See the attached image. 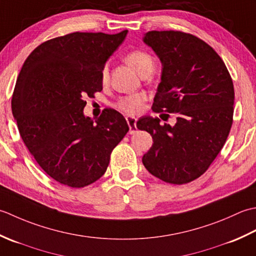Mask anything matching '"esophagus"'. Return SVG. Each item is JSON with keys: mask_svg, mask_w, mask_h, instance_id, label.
Listing matches in <instances>:
<instances>
[{"mask_svg": "<svg viewBox=\"0 0 256 256\" xmlns=\"http://www.w3.org/2000/svg\"><path fill=\"white\" fill-rule=\"evenodd\" d=\"M126 120H127V124L129 126V134H134L137 132V127H136V124H137V118L134 117H126Z\"/></svg>", "mask_w": 256, "mask_h": 256, "instance_id": "esophagus-1", "label": "esophagus"}]
</instances>
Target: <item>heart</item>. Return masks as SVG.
<instances>
[{
    "mask_svg": "<svg viewBox=\"0 0 256 256\" xmlns=\"http://www.w3.org/2000/svg\"><path fill=\"white\" fill-rule=\"evenodd\" d=\"M124 60L132 68L142 76L144 72H152L154 66V60L148 52L142 50H134L129 52L124 57ZM107 78V70H102V80H105ZM144 95L142 94H134V95L124 96L119 99L117 102V107L120 110L127 114H137L142 109V105L144 102Z\"/></svg>",
    "mask_w": 256,
    "mask_h": 256,
    "instance_id": "obj_1",
    "label": "heart"
}]
</instances>
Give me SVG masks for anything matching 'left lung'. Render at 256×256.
Instances as JSON below:
<instances>
[{"mask_svg": "<svg viewBox=\"0 0 256 256\" xmlns=\"http://www.w3.org/2000/svg\"><path fill=\"white\" fill-rule=\"evenodd\" d=\"M144 42L161 60L154 112L178 114L174 127L142 117L137 128L151 134L152 147L142 164L168 184L199 178L223 148L233 122L234 87L216 52L196 36L179 30H151Z\"/></svg>", "mask_w": 256, "mask_h": 256, "instance_id": "1", "label": "left lung"}]
</instances>
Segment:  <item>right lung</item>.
Instances as JSON below:
<instances>
[{
    "mask_svg": "<svg viewBox=\"0 0 256 256\" xmlns=\"http://www.w3.org/2000/svg\"><path fill=\"white\" fill-rule=\"evenodd\" d=\"M127 30L75 32L52 38L28 55L12 96L20 137L36 162L62 184L84 188L105 174L112 149L129 127L114 109L85 117L86 97L102 90L106 62Z\"/></svg>",
    "mask_w": 256,
    "mask_h": 256,
    "instance_id": "obj_1",
    "label": "right lung"
}]
</instances>
